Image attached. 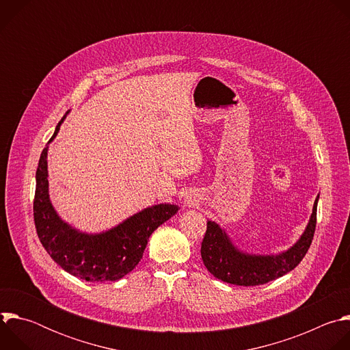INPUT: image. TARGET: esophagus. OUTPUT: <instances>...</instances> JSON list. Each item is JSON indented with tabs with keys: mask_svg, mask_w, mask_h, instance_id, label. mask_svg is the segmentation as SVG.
<instances>
[{
	"mask_svg": "<svg viewBox=\"0 0 350 350\" xmlns=\"http://www.w3.org/2000/svg\"><path fill=\"white\" fill-rule=\"evenodd\" d=\"M185 202H188V204H192V201H185Z\"/></svg>",
	"mask_w": 350,
	"mask_h": 350,
	"instance_id": "1",
	"label": "esophagus"
}]
</instances>
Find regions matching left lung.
<instances>
[{
	"label": "left lung",
	"mask_w": 350,
	"mask_h": 350,
	"mask_svg": "<svg viewBox=\"0 0 350 350\" xmlns=\"http://www.w3.org/2000/svg\"><path fill=\"white\" fill-rule=\"evenodd\" d=\"M317 195L308 226L299 239L278 254H249L239 249L227 231L216 221L208 220V228L201 246V255L206 269L219 280L254 286L277 280L293 270L305 258L310 247L317 216Z\"/></svg>",
	"instance_id": "8db88e82"
}]
</instances>
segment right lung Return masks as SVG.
<instances>
[{"label":"right lung","mask_w":350,"mask_h":350,"mask_svg":"<svg viewBox=\"0 0 350 350\" xmlns=\"http://www.w3.org/2000/svg\"><path fill=\"white\" fill-rule=\"evenodd\" d=\"M66 115L42 149L36 172L33 211L37 235L49 256L69 274L90 282L116 281L135 269L149 237L180 208L174 204L148 206L101 232L81 231L65 221L49 198L46 158L48 145L58 135Z\"/></svg>","instance_id":"obj_1"}]
</instances>
